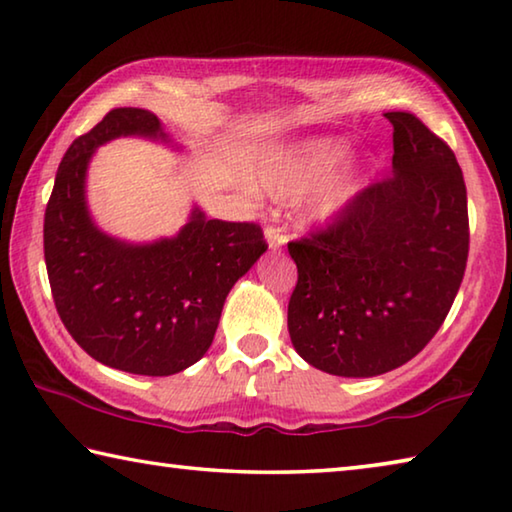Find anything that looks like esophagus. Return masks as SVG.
I'll use <instances>...</instances> for the list:
<instances>
[{"instance_id":"esophagus-1","label":"esophagus","mask_w":512,"mask_h":512,"mask_svg":"<svg viewBox=\"0 0 512 512\" xmlns=\"http://www.w3.org/2000/svg\"><path fill=\"white\" fill-rule=\"evenodd\" d=\"M264 239H266V244H268V250H280V248H284L287 246V235H284V232L280 230V228H266L264 230Z\"/></svg>"}]
</instances>
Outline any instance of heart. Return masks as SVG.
Listing matches in <instances>:
<instances>
[{
    "label": "heart",
    "mask_w": 512,
    "mask_h": 512,
    "mask_svg": "<svg viewBox=\"0 0 512 512\" xmlns=\"http://www.w3.org/2000/svg\"><path fill=\"white\" fill-rule=\"evenodd\" d=\"M350 144L336 137H314L268 146L253 164V183L273 198L307 194L302 216L311 225L336 223L366 194L372 178L370 160H350ZM342 169L339 170L338 167Z\"/></svg>",
    "instance_id": "1"
}]
</instances>
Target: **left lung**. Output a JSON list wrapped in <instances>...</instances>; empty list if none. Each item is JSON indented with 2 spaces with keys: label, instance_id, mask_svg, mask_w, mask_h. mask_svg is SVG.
I'll list each match as a JSON object with an SVG mask.
<instances>
[{
  "label": "left lung",
  "instance_id": "left-lung-1",
  "mask_svg": "<svg viewBox=\"0 0 512 512\" xmlns=\"http://www.w3.org/2000/svg\"><path fill=\"white\" fill-rule=\"evenodd\" d=\"M384 117L391 176L325 232L289 244L291 343L336 377H377L413 359L449 314L470 248L456 155L411 112Z\"/></svg>",
  "mask_w": 512,
  "mask_h": 512
}]
</instances>
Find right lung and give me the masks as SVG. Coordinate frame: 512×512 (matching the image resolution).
<instances>
[{"label":"right lung","instance_id":"obj_1","mask_svg":"<svg viewBox=\"0 0 512 512\" xmlns=\"http://www.w3.org/2000/svg\"><path fill=\"white\" fill-rule=\"evenodd\" d=\"M142 137L180 151L158 115L110 110L69 146L45 212V262L67 332L103 366L167 377L210 350L223 302L266 253L255 223L207 219L194 205L176 235L128 241L103 232L88 205L99 146Z\"/></svg>","mask_w":512,"mask_h":512}]
</instances>
